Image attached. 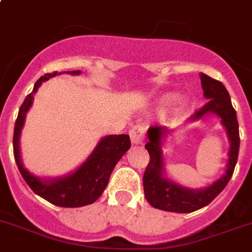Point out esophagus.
<instances>
[{"mask_svg": "<svg viewBox=\"0 0 252 252\" xmlns=\"http://www.w3.org/2000/svg\"><path fill=\"white\" fill-rule=\"evenodd\" d=\"M130 138H131V143L134 145H139L143 144V141H144V128L136 125L134 127L130 130Z\"/></svg>", "mask_w": 252, "mask_h": 252, "instance_id": "obj_1", "label": "esophagus"}]
</instances>
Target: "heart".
<instances>
[{
  "label": "heart",
  "mask_w": 252,
  "mask_h": 252,
  "mask_svg": "<svg viewBox=\"0 0 252 252\" xmlns=\"http://www.w3.org/2000/svg\"><path fill=\"white\" fill-rule=\"evenodd\" d=\"M176 99H178V96H176L175 94H170V95H166V96L162 97V101L166 104H171V103H174Z\"/></svg>",
  "instance_id": "heart-1"
}]
</instances>
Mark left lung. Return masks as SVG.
Here are the masks:
<instances>
[{"mask_svg":"<svg viewBox=\"0 0 252 252\" xmlns=\"http://www.w3.org/2000/svg\"><path fill=\"white\" fill-rule=\"evenodd\" d=\"M199 77L203 96L209 101L193 114L188 122L201 120L209 114H215L216 117L220 118V122L225 128L226 136L229 140L225 172L211 186L201 189L188 188L174 182L166 175L165 157L162 151L163 139L171 131L165 126L149 127L147 131L149 141L145 144V149L148 151L151 159L143 176L144 194L151 206L163 211L179 214L192 213L209 205L229 183L238 158L240 131L237 114L230 101L229 93L220 81L214 80L205 73H201Z\"/></svg>","mask_w":252,"mask_h":252,"instance_id":"1","label":"left lung"}]
</instances>
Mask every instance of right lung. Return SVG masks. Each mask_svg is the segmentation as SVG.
Listing matches in <instances>:
<instances>
[{"instance_id":"add662e5","label":"right lung","mask_w":252,"mask_h":252,"mask_svg":"<svg viewBox=\"0 0 252 252\" xmlns=\"http://www.w3.org/2000/svg\"><path fill=\"white\" fill-rule=\"evenodd\" d=\"M63 73L78 76L81 74V70H72ZM56 74L58 72L47 73L41 77L34 84L32 93L27 95L23 101L14 128V140H12L14 157L19 171L37 196L42 197L50 203L60 207H81L95 202L101 196L105 187L108 186L114 166L117 165L122 156L130 149V136L122 134L107 135L101 138L90 156L76 170L66 175L58 176V178H41L27 170L23 165L22 155H20V135L24 127L27 113L32 107L34 99L33 96L38 91L42 82L53 78Z\"/></svg>"}]
</instances>
